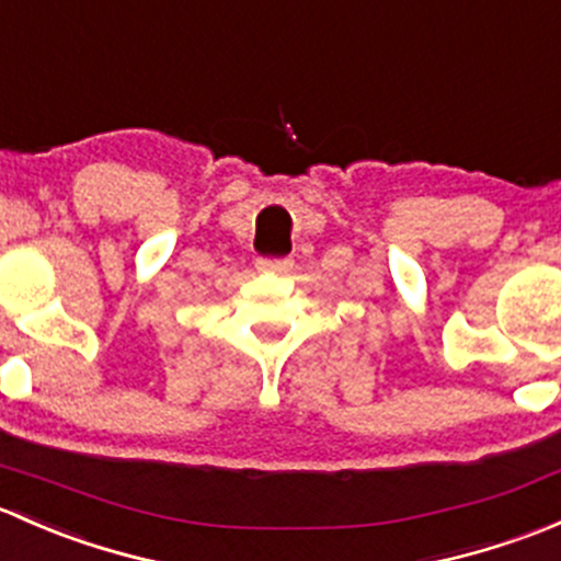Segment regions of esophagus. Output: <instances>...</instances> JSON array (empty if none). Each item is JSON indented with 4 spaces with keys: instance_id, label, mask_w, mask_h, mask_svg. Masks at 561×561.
Returning <instances> with one entry per match:
<instances>
[{
    "instance_id": "1",
    "label": "esophagus",
    "mask_w": 561,
    "mask_h": 561,
    "mask_svg": "<svg viewBox=\"0 0 561 561\" xmlns=\"http://www.w3.org/2000/svg\"><path fill=\"white\" fill-rule=\"evenodd\" d=\"M256 267L262 270V273H288V270L294 267V262L288 256H262L256 259Z\"/></svg>"
}]
</instances>
